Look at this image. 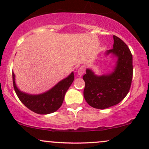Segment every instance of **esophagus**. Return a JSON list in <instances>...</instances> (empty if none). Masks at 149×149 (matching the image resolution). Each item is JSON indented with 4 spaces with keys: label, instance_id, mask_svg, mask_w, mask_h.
<instances>
[{
    "label": "esophagus",
    "instance_id": "1",
    "mask_svg": "<svg viewBox=\"0 0 149 149\" xmlns=\"http://www.w3.org/2000/svg\"><path fill=\"white\" fill-rule=\"evenodd\" d=\"M85 72V67H84V65H81L79 68L78 69V71H77V73L79 75H80V76H81V75L84 74V73Z\"/></svg>",
    "mask_w": 149,
    "mask_h": 149
}]
</instances>
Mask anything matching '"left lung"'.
Returning <instances> with one entry per match:
<instances>
[{
	"label": "left lung",
	"mask_w": 149,
	"mask_h": 149,
	"mask_svg": "<svg viewBox=\"0 0 149 149\" xmlns=\"http://www.w3.org/2000/svg\"><path fill=\"white\" fill-rule=\"evenodd\" d=\"M113 48L106 54L113 53L118 57L113 73L97 76L91 70H86L84 96L92 107L105 109L119 104L131 88L133 79V56L127 45L117 36H113Z\"/></svg>",
	"instance_id": "left-lung-1"
}]
</instances>
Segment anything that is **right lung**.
<instances>
[{"label": "right lung", "instance_id": "obj_1", "mask_svg": "<svg viewBox=\"0 0 149 149\" xmlns=\"http://www.w3.org/2000/svg\"><path fill=\"white\" fill-rule=\"evenodd\" d=\"M14 72H12L13 86L14 91L19 99L27 108L37 114L45 115L56 111L63 104L65 93L74 81V73L65 79L61 81L49 91L41 95H31L22 93L17 88Z\"/></svg>", "mask_w": 149, "mask_h": 149}]
</instances>
